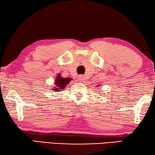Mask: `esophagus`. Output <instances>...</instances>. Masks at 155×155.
Here are the masks:
<instances>
[{"mask_svg":"<svg viewBox=\"0 0 155 155\" xmlns=\"http://www.w3.org/2000/svg\"><path fill=\"white\" fill-rule=\"evenodd\" d=\"M84 76L82 75H80L78 76V80L80 81V82H83L84 80Z\"/></svg>","mask_w":155,"mask_h":155,"instance_id":"esophagus-1","label":"esophagus"}]
</instances>
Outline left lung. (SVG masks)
Returning <instances> with one entry per match:
<instances>
[{"label":"left lung","instance_id":"8db88e82","mask_svg":"<svg viewBox=\"0 0 155 155\" xmlns=\"http://www.w3.org/2000/svg\"><path fill=\"white\" fill-rule=\"evenodd\" d=\"M98 87H100V86H98Z\"/></svg>","mask_w":155,"mask_h":155}]
</instances>
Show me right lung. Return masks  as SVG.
<instances>
[{
  "instance_id": "right-lung-1",
  "label": "right lung",
  "mask_w": 155,
  "mask_h": 155,
  "mask_svg": "<svg viewBox=\"0 0 155 155\" xmlns=\"http://www.w3.org/2000/svg\"><path fill=\"white\" fill-rule=\"evenodd\" d=\"M71 80H72L71 78H62V76H61V74L58 73L54 82V88H52V90L54 91H55V92H57V91H60L64 89L66 86L68 84V83L70 82Z\"/></svg>"
}]
</instances>
